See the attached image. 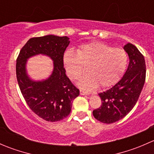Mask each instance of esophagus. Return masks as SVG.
Returning a JSON list of instances; mask_svg holds the SVG:
<instances>
[{
    "label": "esophagus",
    "mask_w": 154,
    "mask_h": 154,
    "mask_svg": "<svg viewBox=\"0 0 154 154\" xmlns=\"http://www.w3.org/2000/svg\"><path fill=\"white\" fill-rule=\"evenodd\" d=\"M80 94H81V95H87V94H88V93H87L86 91H83V90H80Z\"/></svg>",
    "instance_id": "1"
}]
</instances>
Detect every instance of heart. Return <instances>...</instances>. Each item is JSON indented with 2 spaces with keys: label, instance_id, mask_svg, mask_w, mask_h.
<instances>
[{
  "label": "heart",
  "instance_id": "heart-1",
  "mask_svg": "<svg viewBox=\"0 0 154 154\" xmlns=\"http://www.w3.org/2000/svg\"><path fill=\"white\" fill-rule=\"evenodd\" d=\"M127 60L123 49L99 42L82 45L77 51L67 50L63 55L65 69L71 80L80 78L86 67L88 74L78 83L86 91H92L98 86L106 88L117 83L125 71Z\"/></svg>",
  "mask_w": 154,
  "mask_h": 154
}]
</instances>
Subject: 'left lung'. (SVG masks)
<instances>
[{
	"label": "left lung",
	"mask_w": 154,
	"mask_h": 154,
	"mask_svg": "<svg viewBox=\"0 0 154 154\" xmlns=\"http://www.w3.org/2000/svg\"><path fill=\"white\" fill-rule=\"evenodd\" d=\"M124 49L130 59L125 75L111 88L99 93L102 104L93 111L94 117L102 123H114L125 117L136 105L145 81L144 56L131 43Z\"/></svg>",
	"instance_id": "left-lung-1"
}]
</instances>
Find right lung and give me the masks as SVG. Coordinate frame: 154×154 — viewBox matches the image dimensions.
I'll return each mask as SVG.
<instances>
[{
    "mask_svg": "<svg viewBox=\"0 0 154 154\" xmlns=\"http://www.w3.org/2000/svg\"><path fill=\"white\" fill-rule=\"evenodd\" d=\"M67 36L48 35L31 38L20 51L16 60V77L24 100L34 113L47 122H55L70 114L72 102L80 94L66 74L63 55L69 45ZM42 54L54 61V70L46 80L35 82L26 73L29 58Z\"/></svg>",
    "mask_w": 154,
    "mask_h": 154,
    "instance_id": "right-lung-1",
    "label": "right lung"
}]
</instances>
